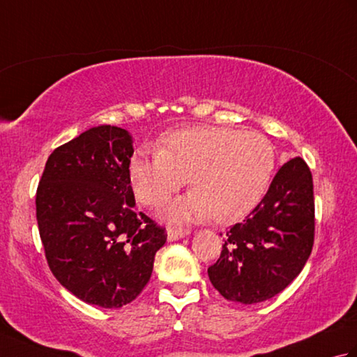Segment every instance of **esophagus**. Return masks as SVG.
Segmentation results:
<instances>
[{"instance_id": "1", "label": "esophagus", "mask_w": 357, "mask_h": 357, "mask_svg": "<svg viewBox=\"0 0 357 357\" xmlns=\"http://www.w3.org/2000/svg\"><path fill=\"white\" fill-rule=\"evenodd\" d=\"M188 234V231L185 230H178V229H167V239H169L170 242L173 241H179L185 238Z\"/></svg>"}]
</instances>
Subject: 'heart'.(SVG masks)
I'll return each instance as SVG.
<instances>
[{
	"instance_id": "1",
	"label": "heart",
	"mask_w": 357,
	"mask_h": 357,
	"mask_svg": "<svg viewBox=\"0 0 357 357\" xmlns=\"http://www.w3.org/2000/svg\"><path fill=\"white\" fill-rule=\"evenodd\" d=\"M156 151L136 150L128 162L135 196L159 207L187 183L193 190L162 216L172 224L218 222L248 213L267 192L276 153L261 133L227 127H192L164 135Z\"/></svg>"
}]
</instances>
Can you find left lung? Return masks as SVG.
Instances as JSON below:
<instances>
[{
	"label": "left lung",
	"mask_w": 357,
	"mask_h": 357,
	"mask_svg": "<svg viewBox=\"0 0 357 357\" xmlns=\"http://www.w3.org/2000/svg\"><path fill=\"white\" fill-rule=\"evenodd\" d=\"M314 241L313 178L302 158L280 167L262 201L227 231L210 282L227 301L275 298L304 268Z\"/></svg>",
	"instance_id": "1"
}]
</instances>
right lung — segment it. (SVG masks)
Here are the masks:
<instances>
[{
	"mask_svg": "<svg viewBox=\"0 0 357 357\" xmlns=\"http://www.w3.org/2000/svg\"><path fill=\"white\" fill-rule=\"evenodd\" d=\"M133 138L98 126L53 150L36 190V219L49 267L86 304L119 308L144 290L161 229L135 211L128 176Z\"/></svg>",
	"mask_w": 357,
	"mask_h": 357,
	"instance_id": "obj_1",
	"label": "right lung"
}]
</instances>
